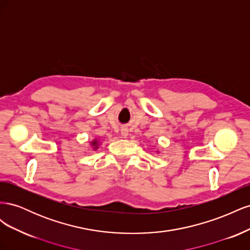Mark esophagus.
<instances>
[{
    "mask_svg": "<svg viewBox=\"0 0 250 250\" xmlns=\"http://www.w3.org/2000/svg\"><path fill=\"white\" fill-rule=\"evenodd\" d=\"M121 135H122L124 139H126L128 137V129H127V128H123V129L121 130Z\"/></svg>",
    "mask_w": 250,
    "mask_h": 250,
    "instance_id": "obj_1",
    "label": "esophagus"
}]
</instances>
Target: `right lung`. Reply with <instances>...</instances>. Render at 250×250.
Instances as JSON below:
<instances>
[{
	"label": "right lung",
	"mask_w": 250,
	"mask_h": 250,
	"mask_svg": "<svg viewBox=\"0 0 250 250\" xmlns=\"http://www.w3.org/2000/svg\"><path fill=\"white\" fill-rule=\"evenodd\" d=\"M90 145H92L94 150H96V149H98V145H99V142H98V140L95 139V140H93L92 142H90Z\"/></svg>",
	"instance_id": "add662e5"
}]
</instances>
